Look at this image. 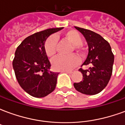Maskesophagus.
<instances>
[{"instance_id": "obj_1", "label": "esophagus", "mask_w": 125, "mask_h": 125, "mask_svg": "<svg viewBox=\"0 0 125 125\" xmlns=\"http://www.w3.org/2000/svg\"><path fill=\"white\" fill-rule=\"evenodd\" d=\"M63 72H65L68 73H73V70H68V71H63Z\"/></svg>"}]
</instances>
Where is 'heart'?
Segmentation results:
<instances>
[{
  "instance_id": "heart-1",
  "label": "heart",
  "mask_w": 125,
  "mask_h": 125,
  "mask_svg": "<svg viewBox=\"0 0 125 125\" xmlns=\"http://www.w3.org/2000/svg\"><path fill=\"white\" fill-rule=\"evenodd\" d=\"M63 38L73 45L74 51L79 55H82L83 49L82 45L83 43V39L81 35L75 30H70L65 32ZM57 38L52 36L47 39L44 44V49L47 56L53 57L56 53ZM79 62L78 57L76 55H71L69 56H58L52 61V66L55 70L68 71L76 66Z\"/></svg>"
}]
</instances>
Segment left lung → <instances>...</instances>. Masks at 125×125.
Instances as JSON below:
<instances>
[{"instance_id": "1", "label": "left lung", "mask_w": 125, "mask_h": 125, "mask_svg": "<svg viewBox=\"0 0 125 125\" xmlns=\"http://www.w3.org/2000/svg\"><path fill=\"white\" fill-rule=\"evenodd\" d=\"M84 36L88 45V53L82 65H90L88 70L80 68L82 81L74 83L76 90L82 94L94 95L107 86L113 73V55L110 44L102 36L86 29L74 27Z\"/></svg>"}]
</instances>
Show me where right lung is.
I'll return each mask as SVG.
<instances>
[{
  "label": "right lung",
  "instance_id": "right-lung-1",
  "mask_svg": "<svg viewBox=\"0 0 125 125\" xmlns=\"http://www.w3.org/2000/svg\"><path fill=\"white\" fill-rule=\"evenodd\" d=\"M63 27L47 29L29 36L18 46L12 66L19 84L27 93L43 98L55 88L59 73L49 71L51 63L44 44L47 38Z\"/></svg>",
  "mask_w": 125,
  "mask_h": 125
}]
</instances>
